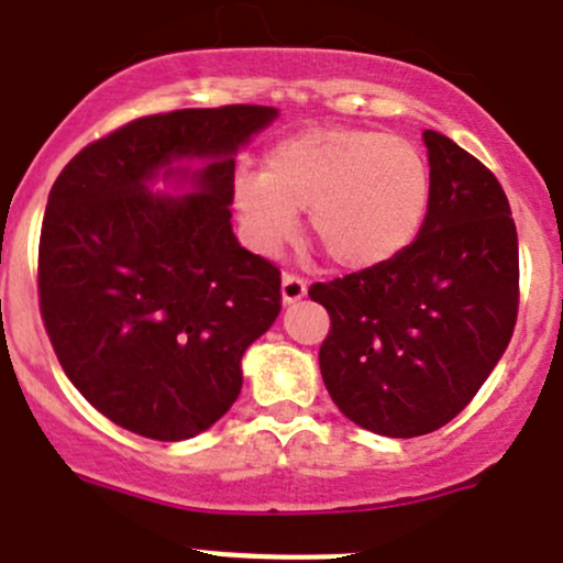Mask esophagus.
<instances>
[{
  "mask_svg": "<svg viewBox=\"0 0 563 563\" xmlns=\"http://www.w3.org/2000/svg\"><path fill=\"white\" fill-rule=\"evenodd\" d=\"M303 295H306V282L300 279V276H292V274L282 276V300L284 303H295V300H300Z\"/></svg>",
  "mask_w": 563,
  "mask_h": 563,
  "instance_id": "1",
  "label": "esophagus"
}]
</instances>
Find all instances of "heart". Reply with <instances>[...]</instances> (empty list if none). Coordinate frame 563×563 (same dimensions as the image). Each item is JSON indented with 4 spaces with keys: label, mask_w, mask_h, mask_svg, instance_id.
I'll return each mask as SVG.
<instances>
[{
    "label": "heart",
    "mask_w": 563,
    "mask_h": 563,
    "mask_svg": "<svg viewBox=\"0 0 563 563\" xmlns=\"http://www.w3.org/2000/svg\"><path fill=\"white\" fill-rule=\"evenodd\" d=\"M432 177L413 142L372 128H306L271 144L265 172L232 180L246 241L279 254L309 210V235L344 271H372L402 257L424 227Z\"/></svg>",
    "instance_id": "b5f03b06"
}]
</instances>
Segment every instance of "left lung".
<instances>
[{
  "mask_svg": "<svg viewBox=\"0 0 563 563\" xmlns=\"http://www.w3.org/2000/svg\"><path fill=\"white\" fill-rule=\"evenodd\" d=\"M432 197L413 246L394 263L311 284L331 314L320 372L364 430L416 438L476 397L517 320V230L493 172L424 131Z\"/></svg>",
  "mask_w": 563,
  "mask_h": 563,
  "instance_id": "left-lung-1",
  "label": "left lung"
}]
</instances>
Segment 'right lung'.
Instances as JSON below:
<instances>
[{
	"label": "right lung",
	"mask_w": 563,
	"mask_h": 563,
	"mask_svg": "<svg viewBox=\"0 0 563 563\" xmlns=\"http://www.w3.org/2000/svg\"><path fill=\"white\" fill-rule=\"evenodd\" d=\"M274 106L139 117L81 150L48 194L41 314L65 375L114 424L186 441L243 386L282 311L276 265L232 232L238 150ZM198 166L194 167L192 164ZM161 179L177 195L153 192Z\"/></svg>",
	"instance_id": "add662e5"
}]
</instances>
